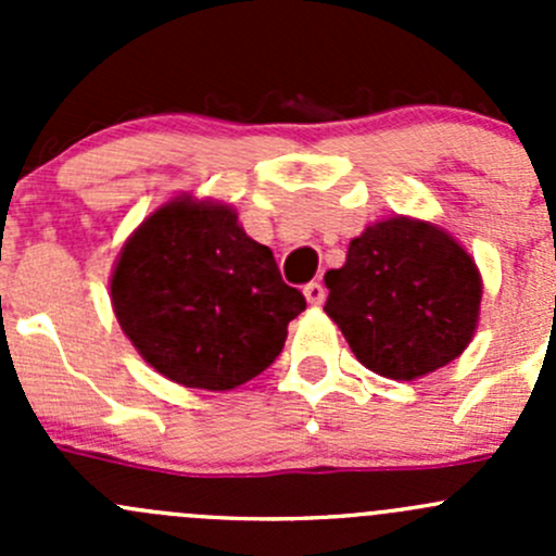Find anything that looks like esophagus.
I'll list each match as a JSON object with an SVG mask.
<instances>
[{"label":"esophagus","instance_id":"34e87169","mask_svg":"<svg viewBox=\"0 0 556 556\" xmlns=\"http://www.w3.org/2000/svg\"><path fill=\"white\" fill-rule=\"evenodd\" d=\"M304 295H306V301H309L312 306H319L325 301V288H323V282H309L304 288Z\"/></svg>","mask_w":556,"mask_h":556}]
</instances>
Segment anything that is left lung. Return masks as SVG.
Segmentation results:
<instances>
[{"label":"left lung","mask_w":556,"mask_h":556,"mask_svg":"<svg viewBox=\"0 0 556 556\" xmlns=\"http://www.w3.org/2000/svg\"><path fill=\"white\" fill-rule=\"evenodd\" d=\"M325 285V314L357 361L395 382L444 368L479 328V266L446 228L417 217L366 226Z\"/></svg>","instance_id":"1"}]
</instances>
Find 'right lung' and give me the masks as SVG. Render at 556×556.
Returning a JSON list of instances; mask_svg holds the SVG:
<instances>
[{
	"instance_id": "add662e5",
	"label": "right lung",
	"mask_w": 556,
	"mask_h": 556,
	"mask_svg": "<svg viewBox=\"0 0 556 556\" xmlns=\"http://www.w3.org/2000/svg\"><path fill=\"white\" fill-rule=\"evenodd\" d=\"M123 333L161 377L233 390L282 352L306 299L282 282L274 252L231 204L182 193L144 217L110 277Z\"/></svg>"
}]
</instances>
